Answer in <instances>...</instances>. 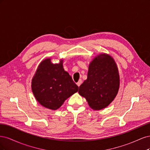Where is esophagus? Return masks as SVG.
I'll list each match as a JSON object with an SVG mask.
<instances>
[{"label":"esophagus","instance_id":"34e87169","mask_svg":"<svg viewBox=\"0 0 150 150\" xmlns=\"http://www.w3.org/2000/svg\"><path fill=\"white\" fill-rule=\"evenodd\" d=\"M81 83H82V80H81V79H80V80L78 81V82L77 83V85H78V87H79L80 85L81 84Z\"/></svg>","mask_w":150,"mask_h":150}]
</instances>
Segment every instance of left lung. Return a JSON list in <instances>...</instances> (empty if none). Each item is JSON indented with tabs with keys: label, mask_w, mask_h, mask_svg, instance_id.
I'll return each mask as SVG.
<instances>
[{
	"label": "left lung",
	"mask_w": 150,
	"mask_h": 150,
	"mask_svg": "<svg viewBox=\"0 0 150 150\" xmlns=\"http://www.w3.org/2000/svg\"><path fill=\"white\" fill-rule=\"evenodd\" d=\"M120 88V74L115 61L99 54L89 63L88 78L79 86V94L94 110H101L114 100Z\"/></svg>",
	"instance_id": "8db88e82"
}]
</instances>
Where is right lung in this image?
I'll list each match as a JSON object with an SVG mask.
<instances>
[{
	"instance_id": "right-lung-1",
	"label": "right lung",
	"mask_w": 150,
	"mask_h": 150,
	"mask_svg": "<svg viewBox=\"0 0 150 150\" xmlns=\"http://www.w3.org/2000/svg\"><path fill=\"white\" fill-rule=\"evenodd\" d=\"M31 88L40 104L56 110L68 98L78 92L79 88L64 71L63 59L53 64L51 58H47L39 64L32 79Z\"/></svg>"
}]
</instances>
